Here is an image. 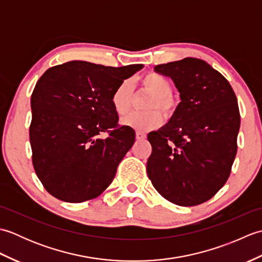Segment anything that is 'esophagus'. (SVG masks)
<instances>
[{"mask_svg": "<svg viewBox=\"0 0 262 262\" xmlns=\"http://www.w3.org/2000/svg\"><path fill=\"white\" fill-rule=\"evenodd\" d=\"M136 138H137V140H145L146 134H145V133H143V132L137 130L136 132Z\"/></svg>", "mask_w": 262, "mask_h": 262, "instance_id": "34e87169", "label": "esophagus"}]
</instances>
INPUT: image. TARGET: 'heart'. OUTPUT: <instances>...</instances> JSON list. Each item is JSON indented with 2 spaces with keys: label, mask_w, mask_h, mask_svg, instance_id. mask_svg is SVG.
I'll return each mask as SVG.
<instances>
[{
  "label": "heart",
  "mask_w": 262,
  "mask_h": 262,
  "mask_svg": "<svg viewBox=\"0 0 262 262\" xmlns=\"http://www.w3.org/2000/svg\"><path fill=\"white\" fill-rule=\"evenodd\" d=\"M142 86L146 91L153 94L149 99L147 108L152 109L145 113H130L122 119V124L137 130H149L159 127L163 122V116L157 109L160 108L165 116H171L176 110V101L171 97L172 85L171 82L164 76L157 73H147L141 79ZM133 90L132 84L128 81H122L117 86L113 96H111V104L119 116L126 115L132 107Z\"/></svg>",
  "instance_id": "1"
}]
</instances>
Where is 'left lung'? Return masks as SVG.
<instances>
[{
  "mask_svg": "<svg viewBox=\"0 0 262 262\" xmlns=\"http://www.w3.org/2000/svg\"><path fill=\"white\" fill-rule=\"evenodd\" d=\"M154 71L171 77L181 102L168 124L147 136V174L166 200L196 206L230 177L240 129L236 96L229 81L202 59L187 57Z\"/></svg>",
  "mask_w": 262,
  "mask_h": 262,
  "instance_id": "obj_1",
  "label": "left lung"
}]
</instances>
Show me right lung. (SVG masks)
<instances>
[{"mask_svg":"<svg viewBox=\"0 0 262 262\" xmlns=\"http://www.w3.org/2000/svg\"><path fill=\"white\" fill-rule=\"evenodd\" d=\"M142 68L72 60L48 69L38 80L31 94L32 164L52 196L83 203L113 182L135 132L118 125L111 96Z\"/></svg>","mask_w":262,"mask_h":262,"instance_id":"obj_1","label":"right lung"}]
</instances>
